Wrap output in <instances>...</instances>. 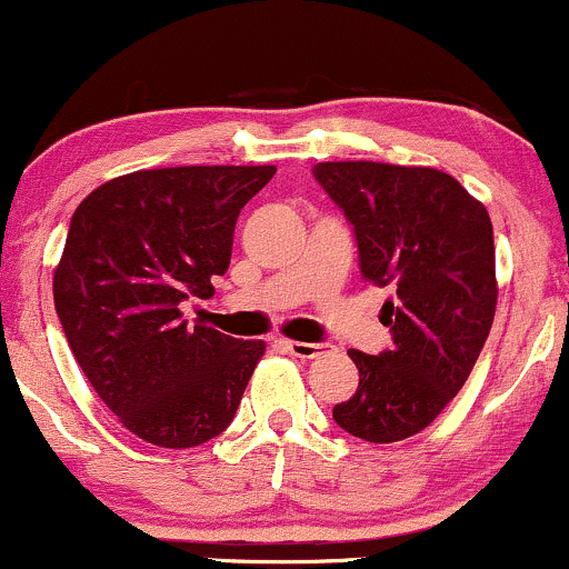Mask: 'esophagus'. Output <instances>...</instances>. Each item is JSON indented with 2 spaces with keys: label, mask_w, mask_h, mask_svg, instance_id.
I'll list each match as a JSON object with an SVG mask.
<instances>
[{
  "label": "esophagus",
  "mask_w": 569,
  "mask_h": 569,
  "mask_svg": "<svg viewBox=\"0 0 569 569\" xmlns=\"http://www.w3.org/2000/svg\"><path fill=\"white\" fill-rule=\"evenodd\" d=\"M286 350L297 358H316L326 345L323 342H297V339H286Z\"/></svg>",
  "instance_id": "1"
}]
</instances>
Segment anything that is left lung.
<instances>
[{
	"mask_svg": "<svg viewBox=\"0 0 569 569\" xmlns=\"http://www.w3.org/2000/svg\"><path fill=\"white\" fill-rule=\"evenodd\" d=\"M312 176L350 221L361 276L390 291L380 321L393 345L350 350L358 388L331 415L363 441L409 439L460 393L492 329V221L436 168L318 162Z\"/></svg>",
	"mask_w": 569,
	"mask_h": 569,
	"instance_id": "8db88e82",
	"label": "left lung"
}]
</instances>
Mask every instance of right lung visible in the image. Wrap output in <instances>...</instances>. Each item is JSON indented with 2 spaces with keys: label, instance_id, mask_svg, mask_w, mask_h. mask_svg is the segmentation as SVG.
<instances>
[{
  "label": "right lung",
  "instance_id": "right-lung-1",
  "mask_svg": "<svg viewBox=\"0 0 569 569\" xmlns=\"http://www.w3.org/2000/svg\"><path fill=\"white\" fill-rule=\"evenodd\" d=\"M276 166H184L107 181L77 206L53 278L77 363L117 420L166 449L232 422L262 339H234L184 302L208 299L232 257L234 221Z\"/></svg>",
  "mask_w": 569,
  "mask_h": 569
}]
</instances>
